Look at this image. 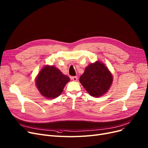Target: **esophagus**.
I'll list each match as a JSON object with an SVG mask.
<instances>
[{
  "mask_svg": "<svg viewBox=\"0 0 148 148\" xmlns=\"http://www.w3.org/2000/svg\"><path fill=\"white\" fill-rule=\"evenodd\" d=\"M71 79L74 81H77V80L78 78H77V76H74V77H71Z\"/></svg>",
  "mask_w": 148,
  "mask_h": 148,
  "instance_id": "obj_1",
  "label": "esophagus"
}]
</instances>
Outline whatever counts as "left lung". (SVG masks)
Listing matches in <instances>:
<instances>
[{
    "label": "left lung",
    "instance_id": "8db88e82",
    "mask_svg": "<svg viewBox=\"0 0 148 148\" xmlns=\"http://www.w3.org/2000/svg\"><path fill=\"white\" fill-rule=\"evenodd\" d=\"M79 81L90 95L99 97L108 91L113 77L105 64L97 61L89 64L85 68Z\"/></svg>",
    "mask_w": 148,
    "mask_h": 148
}]
</instances>
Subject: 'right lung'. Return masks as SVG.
<instances>
[{
	"label": "right lung",
	"mask_w": 148,
	"mask_h": 148,
	"mask_svg": "<svg viewBox=\"0 0 148 148\" xmlns=\"http://www.w3.org/2000/svg\"><path fill=\"white\" fill-rule=\"evenodd\" d=\"M70 79L54 66H44L36 79V86L40 94L47 99H55L62 94Z\"/></svg>",
	"instance_id": "right-lung-1"
}]
</instances>
